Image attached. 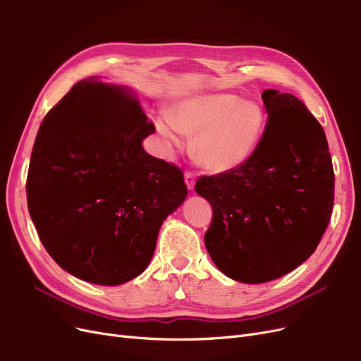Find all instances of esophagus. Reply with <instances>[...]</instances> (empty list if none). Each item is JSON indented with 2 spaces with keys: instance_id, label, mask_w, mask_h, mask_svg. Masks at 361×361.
I'll return each instance as SVG.
<instances>
[{
  "instance_id": "esophagus-1",
  "label": "esophagus",
  "mask_w": 361,
  "mask_h": 361,
  "mask_svg": "<svg viewBox=\"0 0 361 361\" xmlns=\"http://www.w3.org/2000/svg\"><path fill=\"white\" fill-rule=\"evenodd\" d=\"M184 180H185V184H187V187H189V190H192L193 187H195V183H196V176L193 174V172L187 171L185 174H184Z\"/></svg>"
}]
</instances>
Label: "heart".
I'll use <instances>...</instances> for the list:
<instances>
[{
    "label": "heart",
    "mask_w": 361,
    "mask_h": 361,
    "mask_svg": "<svg viewBox=\"0 0 361 361\" xmlns=\"http://www.w3.org/2000/svg\"><path fill=\"white\" fill-rule=\"evenodd\" d=\"M156 130L172 145L181 143V133L195 135L199 162L212 172H227L254 154L264 115L257 104L243 103L233 94H208L176 104L169 118L156 119Z\"/></svg>",
    "instance_id": "1"
}]
</instances>
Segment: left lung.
Returning <instances> with one entry per match:
<instances>
[{"instance_id":"8db88e82","label":"left lung","mask_w":361,"mask_h":361,"mask_svg":"<svg viewBox=\"0 0 361 361\" xmlns=\"http://www.w3.org/2000/svg\"><path fill=\"white\" fill-rule=\"evenodd\" d=\"M267 122L254 154L239 168L197 178L212 207L205 246L214 264L242 283L295 270L331 221L335 174L326 134L292 94L265 90Z\"/></svg>"}]
</instances>
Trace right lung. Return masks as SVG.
Segmentation results:
<instances>
[{"instance_id":"add662e5","label":"right lung","mask_w":361,"mask_h":361,"mask_svg":"<svg viewBox=\"0 0 361 361\" xmlns=\"http://www.w3.org/2000/svg\"><path fill=\"white\" fill-rule=\"evenodd\" d=\"M154 133L121 87L76 82L45 115L26 178L27 208L51 258L90 283H125L149 265L159 228L187 196L183 171L153 158Z\"/></svg>"}]
</instances>
